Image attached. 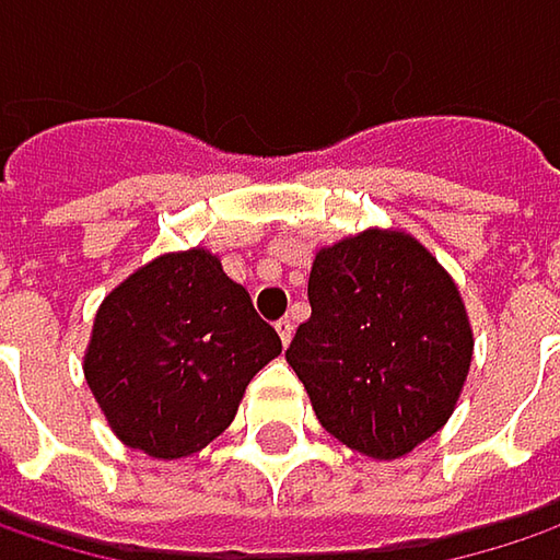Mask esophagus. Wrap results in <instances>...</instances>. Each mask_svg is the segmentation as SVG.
Here are the masks:
<instances>
[{
    "instance_id": "obj_1",
    "label": "esophagus",
    "mask_w": 560,
    "mask_h": 560,
    "mask_svg": "<svg viewBox=\"0 0 560 560\" xmlns=\"http://www.w3.org/2000/svg\"><path fill=\"white\" fill-rule=\"evenodd\" d=\"M277 335H280L283 343H290V340H293V318H290V315H283V318L277 322Z\"/></svg>"
}]
</instances>
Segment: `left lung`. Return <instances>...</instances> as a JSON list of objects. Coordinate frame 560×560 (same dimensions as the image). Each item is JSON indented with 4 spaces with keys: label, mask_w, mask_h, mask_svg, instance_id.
<instances>
[{
    "label": "left lung",
    "mask_w": 560,
    "mask_h": 560,
    "mask_svg": "<svg viewBox=\"0 0 560 560\" xmlns=\"http://www.w3.org/2000/svg\"><path fill=\"white\" fill-rule=\"evenodd\" d=\"M308 305L287 363L343 446L398 459L450 420L475 338L459 287L418 238L366 229L322 248Z\"/></svg>",
    "instance_id": "left-lung-1"
}]
</instances>
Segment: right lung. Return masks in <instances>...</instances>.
Listing matches in <instances>:
<instances>
[{"instance_id": "right-lung-1", "label": "right lung", "mask_w": 560, "mask_h": 560, "mask_svg": "<svg viewBox=\"0 0 560 560\" xmlns=\"http://www.w3.org/2000/svg\"><path fill=\"white\" fill-rule=\"evenodd\" d=\"M242 283L203 248L149 260L110 290L85 350V382L130 450L184 459L232 423L245 385L280 353Z\"/></svg>"}]
</instances>
